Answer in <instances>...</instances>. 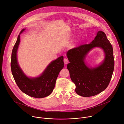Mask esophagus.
Here are the masks:
<instances>
[{"label": "esophagus", "mask_w": 124, "mask_h": 124, "mask_svg": "<svg viewBox=\"0 0 124 124\" xmlns=\"http://www.w3.org/2000/svg\"><path fill=\"white\" fill-rule=\"evenodd\" d=\"M64 62L65 64H67L68 63V59L67 58H64Z\"/></svg>", "instance_id": "obj_1"}]
</instances>
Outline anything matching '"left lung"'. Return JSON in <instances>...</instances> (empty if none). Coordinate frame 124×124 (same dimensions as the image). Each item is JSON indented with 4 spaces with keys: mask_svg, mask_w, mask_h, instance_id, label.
Returning <instances> with one entry per match:
<instances>
[{
    "mask_svg": "<svg viewBox=\"0 0 124 124\" xmlns=\"http://www.w3.org/2000/svg\"><path fill=\"white\" fill-rule=\"evenodd\" d=\"M96 47L103 49L105 58L100 66L90 68L84 60L87 53ZM67 56L70 62L67 67L70 79L76 85L77 94L89 97L100 93L107 88L112 76L114 60L112 46L103 32L99 31L90 44L70 49Z\"/></svg>",
    "mask_w": 124,
    "mask_h": 124,
    "instance_id": "left-lung-1",
    "label": "left lung"
}]
</instances>
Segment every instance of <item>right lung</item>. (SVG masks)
<instances>
[{"instance_id":"add662e5","label":"right lung","mask_w":124,"mask_h":124,"mask_svg":"<svg viewBox=\"0 0 124 124\" xmlns=\"http://www.w3.org/2000/svg\"><path fill=\"white\" fill-rule=\"evenodd\" d=\"M17 37L12 52L11 71L17 86L26 95L34 98H42L49 96L54 90L56 79L60 70L64 67L63 56L52 61L39 77L30 78L23 72L17 60L16 53L20 43V34Z\"/></svg>"}]
</instances>
